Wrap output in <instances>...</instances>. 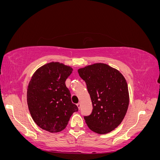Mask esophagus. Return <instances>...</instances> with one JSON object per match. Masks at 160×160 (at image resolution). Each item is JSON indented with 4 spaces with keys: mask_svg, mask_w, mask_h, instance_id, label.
<instances>
[{
    "mask_svg": "<svg viewBox=\"0 0 160 160\" xmlns=\"http://www.w3.org/2000/svg\"><path fill=\"white\" fill-rule=\"evenodd\" d=\"M77 107H78V108H79V109L80 108H81V103H77Z\"/></svg>",
    "mask_w": 160,
    "mask_h": 160,
    "instance_id": "34e87169",
    "label": "esophagus"
}]
</instances>
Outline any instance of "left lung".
I'll list each match as a JSON object with an SVG mask.
<instances>
[{
  "instance_id": "1",
  "label": "left lung",
  "mask_w": 160,
  "mask_h": 160,
  "mask_svg": "<svg viewBox=\"0 0 160 160\" xmlns=\"http://www.w3.org/2000/svg\"><path fill=\"white\" fill-rule=\"evenodd\" d=\"M87 85L93 110L84 119L89 128L98 134L111 132L122 123L129 106L127 81L116 69L95 63L78 69Z\"/></svg>"
}]
</instances>
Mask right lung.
Returning <instances> with one entry per match:
<instances>
[{"instance_id": "1", "label": "right lung", "mask_w": 160, "mask_h": 160, "mask_svg": "<svg viewBox=\"0 0 160 160\" xmlns=\"http://www.w3.org/2000/svg\"><path fill=\"white\" fill-rule=\"evenodd\" d=\"M72 71L70 66L49 62L34 72L28 83L27 99L31 117L38 127L49 132L63 130L71 115L78 111L65 85Z\"/></svg>"}]
</instances>
